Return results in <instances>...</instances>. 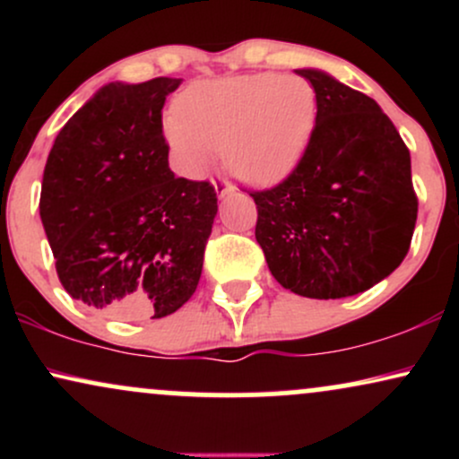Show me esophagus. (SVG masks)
Here are the masks:
<instances>
[{
	"label": "esophagus",
	"mask_w": 459,
	"mask_h": 459,
	"mask_svg": "<svg viewBox=\"0 0 459 459\" xmlns=\"http://www.w3.org/2000/svg\"><path fill=\"white\" fill-rule=\"evenodd\" d=\"M213 186H215V192H218V196H220V198L229 196V194H233V192H235V186H233V183H230L229 178H226V177H218V178H213Z\"/></svg>",
	"instance_id": "obj_1"
}]
</instances>
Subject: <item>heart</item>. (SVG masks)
Returning <instances> with one entry per match:
<instances>
[{
  "mask_svg": "<svg viewBox=\"0 0 459 459\" xmlns=\"http://www.w3.org/2000/svg\"><path fill=\"white\" fill-rule=\"evenodd\" d=\"M315 118L317 97L307 79L259 73L189 88L166 135L189 170H203L209 151H222L237 177L265 183L296 168Z\"/></svg>",
  "mask_w": 459,
  "mask_h": 459,
  "instance_id": "heart-1",
  "label": "heart"
}]
</instances>
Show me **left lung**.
Returning a JSON list of instances; mask_svg holds the SVG:
<instances>
[{
    "instance_id": "1",
    "label": "left lung",
    "mask_w": 459,
    "mask_h": 459,
    "mask_svg": "<svg viewBox=\"0 0 459 459\" xmlns=\"http://www.w3.org/2000/svg\"><path fill=\"white\" fill-rule=\"evenodd\" d=\"M317 97L310 142L291 175L256 203V241L272 276L315 299L367 291L402 265L419 198L410 151L380 105L315 68H299Z\"/></svg>"
}]
</instances>
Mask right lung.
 <instances>
[{
  "label": "right lung",
  "mask_w": 459,
  "mask_h": 459,
  "mask_svg": "<svg viewBox=\"0 0 459 459\" xmlns=\"http://www.w3.org/2000/svg\"><path fill=\"white\" fill-rule=\"evenodd\" d=\"M181 82L108 83L47 157L40 220L57 278L109 317H166L198 287L218 196L168 168L161 109Z\"/></svg>",
  "instance_id": "1"
}]
</instances>
